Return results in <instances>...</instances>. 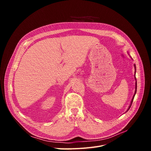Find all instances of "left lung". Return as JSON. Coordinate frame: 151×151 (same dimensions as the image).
Returning <instances> with one entry per match:
<instances>
[{
    "mask_svg": "<svg viewBox=\"0 0 151 151\" xmlns=\"http://www.w3.org/2000/svg\"><path fill=\"white\" fill-rule=\"evenodd\" d=\"M134 67H135V70H136V67H135V64H134ZM135 80H136V77H135ZM136 92H137V81H136V83H135V94H134V95L133 98H132V101H131L130 104V106H129V108H128L127 111H129V109L130 108V107H131V106H132V102H133V100H134V96H135Z\"/></svg>",
    "mask_w": 151,
    "mask_h": 151,
    "instance_id": "left-lung-1",
    "label": "left lung"
}]
</instances>
